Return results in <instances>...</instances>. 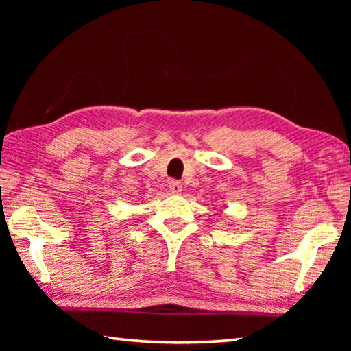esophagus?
Masks as SVG:
<instances>
[{"label": "esophagus", "instance_id": "esophagus-1", "mask_svg": "<svg viewBox=\"0 0 351 351\" xmlns=\"http://www.w3.org/2000/svg\"><path fill=\"white\" fill-rule=\"evenodd\" d=\"M170 192L171 193H175V195H178V193H181L182 192V186H181V182L180 181H175V180H171L170 182Z\"/></svg>", "mask_w": 351, "mask_h": 351}]
</instances>
